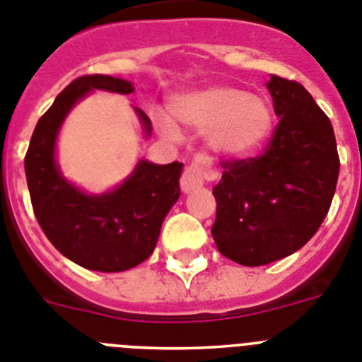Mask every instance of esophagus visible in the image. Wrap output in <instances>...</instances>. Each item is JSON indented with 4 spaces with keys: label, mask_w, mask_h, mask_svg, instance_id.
Wrapping results in <instances>:
<instances>
[{
    "label": "esophagus",
    "mask_w": 362,
    "mask_h": 362,
    "mask_svg": "<svg viewBox=\"0 0 362 362\" xmlns=\"http://www.w3.org/2000/svg\"><path fill=\"white\" fill-rule=\"evenodd\" d=\"M216 177V171L213 168V162L209 156L197 155L193 162L184 169L180 178V187L184 193H191V191L202 187L204 182L211 180Z\"/></svg>",
    "instance_id": "obj_1"
}]
</instances>
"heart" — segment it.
I'll return each mask as SVG.
<instances>
[{"label":"heart","instance_id":"1","mask_svg":"<svg viewBox=\"0 0 362 362\" xmlns=\"http://www.w3.org/2000/svg\"><path fill=\"white\" fill-rule=\"evenodd\" d=\"M171 111L180 124L207 131L213 151L233 158L253 155L268 142L273 131V109L268 100L240 87L211 86L184 93L173 100ZM156 124L171 140L180 136L169 116L158 115Z\"/></svg>","mask_w":362,"mask_h":362}]
</instances>
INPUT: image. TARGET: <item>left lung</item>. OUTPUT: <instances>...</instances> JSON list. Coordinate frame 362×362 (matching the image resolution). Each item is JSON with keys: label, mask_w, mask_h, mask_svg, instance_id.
I'll use <instances>...</instances> for the list:
<instances>
[{"label": "left lung", "mask_w": 362, "mask_h": 362, "mask_svg": "<svg viewBox=\"0 0 362 362\" xmlns=\"http://www.w3.org/2000/svg\"><path fill=\"white\" fill-rule=\"evenodd\" d=\"M279 116L257 158L224 162L213 187L218 251L242 266H264L306 244L328 215L339 178L332 122L300 83L272 74L266 83Z\"/></svg>", "instance_id": "left-lung-1"}]
</instances>
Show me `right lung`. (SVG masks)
<instances>
[{"label": "right lung", "mask_w": 362, "mask_h": 362, "mask_svg": "<svg viewBox=\"0 0 362 362\" xmlns=\"http://www.w3.org/2000/svg\"><path fill=\"white\" fill-rule=\"evenodd\" d=\"M93 90L131 94L134 86L105 74L71 81L34 129L25 175L34 215L62 255L93 272H125L155 251L163 218L180 197L184 163L158 165L142 158L118 187L102 194L71 184L56 162V140L69 111ZM134 111L149 136L151 120L140 109Z\"/></svg>", "instance_id": "obj_1"}]
</instances>
